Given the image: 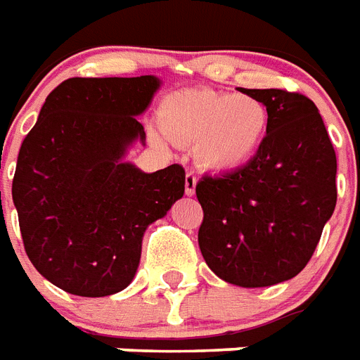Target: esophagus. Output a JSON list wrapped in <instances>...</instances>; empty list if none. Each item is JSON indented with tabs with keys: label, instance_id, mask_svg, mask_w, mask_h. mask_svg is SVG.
Wrapping results in <instances>:
<instances>
[{
	"label": "esophagus",
	"instance_id": "obj_1",
	"mask_svg": "<svg viewBox=\"0 0 360 360\" xmlns=\"http://www.w3.org/2000/svg\"><path fill=\"white\" fill-rule=\"evenodd\" d=\"M195 188H197V176L189 171L188 174H186V195H189V197L195 195Z\"/></svg>",
	"mask_w": 360,
	"mask_h": 360
}]
</instances>
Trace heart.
<instances>
[{
    "instance_id": "b5f03b06",
    "label": "heart",
    "mask_w": 360,
    "mask_h": 360,
    "mask_svg": "<svg viewBox=\"0 0 360 360\" xmlns=\"http://www.w3.org/2000/svg\"><path fill=\"white\" fill-rule=\"evenodd\" d=\"M162 131L178 145H195V160L212 172L238 171L257 158L271 130V113L247 94L186 89L162 102Z\"/></svg>"
}]
</instances>
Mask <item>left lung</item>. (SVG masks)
Wrapping results in <instances>:
<instances>
[{"label":"left lung","mask_w":360,"mask_h":360,"mask_svg":"<svg viewBox=\"0 0 360 360\" xmlns=\"http://www.w3.org/2000/svg\"><path fill=\"white\" fill-rule=\"evenodd\" d=\"M240 91L266 103L271 130L251 163L198 180V247L225 283L262 288L295 277L314 255L336 206V154L310 98Z\"/></svg>","instance_id":"obj_1"}]
</instances>
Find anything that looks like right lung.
I'll return each mask as SVG.
<instances>
[{
    "label": "right lung",
    "instance_id": "1",
    "mask_svg": "<svg viewBox=\"0 0 360 360\" xmlns=\"http://www.w3.org/2000/svg\"><path fill=\"white\" fill-rule=\"evenodd\" d=\"M156 76L70 77L57 85L20 146L13 200L27 257L57 288L103 297L134 281L146 226L182 198L186 171L124 162Z\"/></svg>",
    "mask_w": 360,
    "mask_h": 360
}]
</instances>
